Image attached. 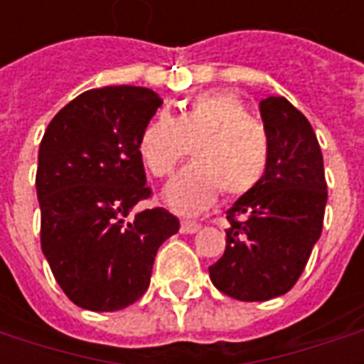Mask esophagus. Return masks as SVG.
Returning <instances> with one entry per match:
<instances>
[{
  "mask_svg": "<svg viewBox=\"0 0 364 364\" xmlns=\"http://www.w3.org/2000/svg\"><path fill=\"white\" fill-rule=\"evenodd\" d=\"M200 230V224L198 222H193V220H183L181 222V232L183 234H195Z\"/></svg>",
  "mask_w": 364,
  "mask_h": 364,
  "instance_id": "1",
  "label": "esophagus"
}]
</instances>
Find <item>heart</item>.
I'll use <instances>...</instances> for the list:
<instances>
[{"label": "heart", "mask_w": 364, "mask_h": 364, "mask_svg": "<svg viewBox=\"0 0 364 364\" xmlns=\"http://www.w3.org/2000/svg\"><path fill=\"white\" fill-rule=\"evenodd\" d=\"M191 146L195 164L164 191L166 205L177 214L203 213L222 191L230 198L242 197L267 171V130L230 91L198 95L177 119L159 112L142 130L138 154L154 177H169L189 156Z\"/></svg>", "instance_id": "heart-1"}]
</instances>
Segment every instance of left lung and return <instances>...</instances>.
Segmentation results:
<instances>
[{"mask_svg": "<svg viewBox=\"0 0 364 364\" xmlns=\"http://www.w3.org/2000/svg\"><path fill=\"white\" fill-rule=\"evenodd\" d=\"M269 134V166L261 183L228 208L226 250L208 267L216 289L244 302L289 292L320 240L328 185L320 144L284 97L259 103Z\"/></svg>", "mask_w": 364, "mask_h": 364, "instance_id": "1", "label": "left lung"}]
</instances>
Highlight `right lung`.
I'll list each match as a JSON object with an SVG mask.
<instances>
[{
	"label": "right lung",
	"instance_id": "add662e5",
	"mask_svg": "<svg viewBox=\"0 0 364 364\" xmlns=\"http://www.w3.org/2000/svg\"><path fill=\"white\" fill-rule=\"evenodd\" d=\"M146 87L77 95L50 120L38 150L41 247L66 296L91 312L134 304L154 257L179 220L166 208L130 210L151 195L138 140L161 107Z\"/></svg>",
	"mask_w": 364,
	"mask_h": 364
}]
</instances>
